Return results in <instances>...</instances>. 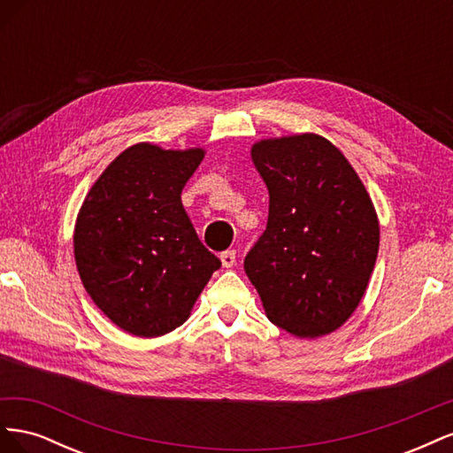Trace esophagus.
<instances>
[{
	"instance_id": "34e87169",
	"label": "esophagus",
	"mask_w": 453,
	"mask_h": 453,
	"mask_svg": "<svg viewBox=\"0 0 453 453\" xmlns=\"http://www.w3.org/2000/svg\"><path fill=\"white\" fill-rule=\"evenodd\" d=\"M221 263L225 268H232L236 265V251L230 250V251H223L221 253Z\"/></svg>"
}]
</instances>
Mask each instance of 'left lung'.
<instances>
[{
    "mask_svg": "<svg viewBox=\"0 0 453 453\" xmlns=\"http://www.w3.org/2000/svg\"><path fill=\"white\" fill-rule=\"evenodd\" d=\"M268 225L243 260L266 318L298 338L334 333L357 310L374 270V203L342 150L319 134L253 143Z\"/></svg>",
    "mask_w": 453,
    "mask_h": 453,
    "instance_id": "8db88e82",
    "label": "left lung"
}]
</instances>
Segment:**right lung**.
Segmentation results:
<instances>
[{
	"label": "right lung",
	"instance_id": "1",
	"mask_svg": "<svg viewBox=\"0 0 453 453\" xmlns=\"http://www.w3.org/2000/svg\"><path fill=\"white\" fill-rule=\"evenodd\" d=\"M203 155L200 147L135 143L102 172L77 213L81 281L94 304L134 336L155 338L183 325L221 266L181 203Z\"/></svg>",
	"mask_w": 453,
	"mask_h": 453
}]
</instances>
